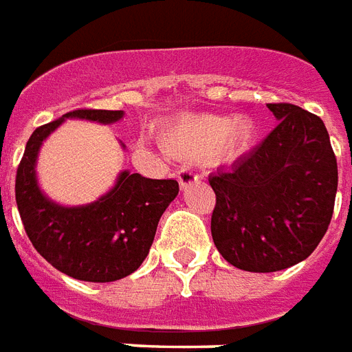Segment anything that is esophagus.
<instances>
[{"instance_id": "obj_1", "label": "esophagus", "mask_w": 352, "mask_h": 352, "mask_svg": "<svg viewBox=\"0 0 352 352\" xmlns=\"http://www.w3.org/2000/svg\"><path fill=\"white\" fill-rule=\"evenodd\" d=\"M197 179H199V175L192 168H181V170L177 171V181H179L181 188H184L190 182L197 181Z\"/></svg>"}]
</instances>
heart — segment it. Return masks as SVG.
Segmentation results:
<instances>
[{"mask_svg":"<svg viewBox=\"0 0 352 352\" xmlns=\"http://www.w3.org/2000/svg\"><path fill=\"white\" fill-rule=\"evenodd\" d=\"M254 129L249 122L227 116L186 118L164 133V146L182 157L210 158L229 149L248 146Z\"/></svg>","mask_w":352,"mask_h":352,"instance_id":"1","label":"heart"}]
</instances>
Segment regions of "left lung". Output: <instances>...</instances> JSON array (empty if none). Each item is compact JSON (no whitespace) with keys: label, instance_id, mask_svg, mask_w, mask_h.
<instances>
[{"label":"left lung","instance_id":"1","mask_svg":"<svg viewBox=\"0 0 352 352\" xmlns=\"http://www.w3.org/2000/svg\"><path fill=\"white\" fill-rule=\"evenodd\" d=\"M277 127L229 170L210 175L216 248L238 270L272 273L308 258L325 236L338 190L336 155L323 120L267 103Z\"/></svg>","mask_w":352,"mask_h":352}]
</instances>
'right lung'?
<instances>
[{
    "label": "right lung",
    "instance_id": "1",
    "mask_svg": "<svg viewBox=\"0 0 352 352\" xmlns=\"http://www.w3.org/2000/svg\"><path fill=\"white\" fill-rule=\"evenodd\" d=\"M123 111L77 109L34 129L16 171V205L34 249L58 272L87 283H112L146 260L160 216L179 194L173 179H146L123 171L116 186L87 206L51 203L36 184L34 162L47 134L64 118L114 123Z\"/></svg>",
    "mask_w": 352,
    "mask_h": 352
}]
</instances>
